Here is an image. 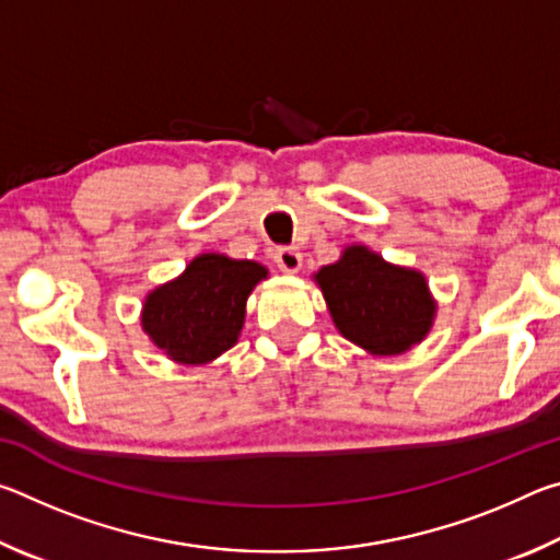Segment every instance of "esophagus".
Instances as JSON below:
<instances>
[{"label":"esophagus","mask_w":560,"mask_h":560,"mask_svg":"<svg viewBox=\"0 0 560 560\" xmlns=\"http://www.w3.org/2000/svg\"><path fill=\"white\" fill-rule=\"evenodd\" d=\"M273 261H277V267L283 273H296L301 269L303 257L296 246H279L277 254H273Z\"/></svg>","instance_id":"1"}]
</instances>
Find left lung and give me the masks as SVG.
<instances>
[{
	"label": "left lung",
	"mask_w": 560,
	"mask_h": 560,
	"mask_svg": "<svg viewBox=\"0 0 560 560\" xmlns=\"http://www.w3.org/2000/svg\"><path fill=\"white\" fill-rule=\"evenodd\" d=\"M340 336L373 355H400L430 334L438 303L420 271L353 244L314 273Z\"/></svg>",
	"instance_id": "8db88e82"
}]
</instances>
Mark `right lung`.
Returning a JSON list of instances; mask_svg holds the SVG:
<instances>
[{
  "mask_svg": "<svg viewBox=\"0 0 560 560\" xmlns=\"http://www.w3.org/2000/svg\"><path fill=\"white\" fill-rule=\"evenodd\" d=\"M267 273L257 261L200 254L177 279L148 293L140 324L170 360L205 365L236 343L246 299Z\"/></svg>",
  "mask_w": 560,
  "mask_h": 560,
  "instance_id": "obj_1",
  "label": "right lung"
}]
</instances>
